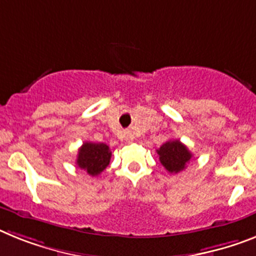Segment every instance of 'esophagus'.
<instances>
[{
    "mask_svg": "<svg viewBox=\"0 0 256 256\" xmlns=\"http://www.w3.org/2000/svg\"><path fill=\"white\" fill-rule=\"evenodd\" d=\"M124 138H126V140H128V142H132V132H126V134H124Z\"/></svg>",
    "mask_w": 256,
    "mask_h": 256,
    "instance_id": "esophagus-1",
    "label": "esophagus"
}]
</instances>
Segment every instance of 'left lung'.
<instances>
[{"instance_id":"obj_1","label":"left lung","mask_w":256,"mask_h":256,"mask_svg":"<svg viewBox=\"0 0 256 256\" xmlns=\"http://www.w3.org/2000/svg\"><path fill=\"white\" fill-rule=\"evenodd\" d=\"M158 160L169 173H180L192 158V154L180 140H169L158 150Z\"/></svg>"}]
</instances>
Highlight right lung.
I'll use <instances>...</instances> for the list:
<instances>
[{
  "mask_svg": "<svg viewBox=\"0 0 256 256\" xmlns=\"http://www.w3.org/2000/svg\"><path fill=\"white\" fill-rule=\"evenodd\" d=\"M112 151L105 143L86 142L79 148L76 165L90 176H98L109 165Z\"/></svg>",
  "mask_w": 256,
  "mask_h": 256,
  "instance_id": "right-lung-1",
  "label": "right lung"
}]
</instances>
